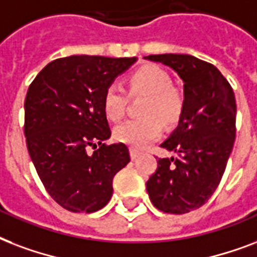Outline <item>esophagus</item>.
<instances>
[{"mask_svg":"<svg viewBox=\"0 0 257 257\" xmlns=\"http://www.w3.org/2000/svg\"><path fill=\"white\" fill-rule=\"evenodd\" d=\"M130 156H131V160H137L139 156H141V151L137 150V149H130Z\"/></svg>","mask_w":257,"mask_h":257,"instance_id":"esophagus-1","label":"esophagus"}]
</instances>
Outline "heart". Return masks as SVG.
Returning <instances> with one entry per match:
<instances>
[{
  "label": "heart",
  "instance_id": "b5f03b06",
  "mask_svg": "<svg viewBox=\"0 0 257 257\" xmlns=\"http://www.w3.org/2000/svg\"><path fill=\"white\" fill-rule=\"evenodd\" d=\"M127 89L131 96L145 95L142 115L115 127L114 138L133 149H143L162 134V122L173 126L180 122L185 111V95L173 85L172 76L158 65L145 64L127 76ZM126 91L118 84H110L103 95V110L110 120H119L126 111Z\"/></svg>",
  "mask_w": 257,
  "mask_h": 257
}]
</instances>
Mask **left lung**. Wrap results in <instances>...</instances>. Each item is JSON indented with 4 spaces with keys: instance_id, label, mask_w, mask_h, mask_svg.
<instances>
[{
    "instance_id": "obj_1",
    "label": "left lung",
    "mask_w": 257,
    "mask_h": 257,
    "mask_svg": "<svg viewBox=\"0 0 257 257\" xmlns=\"http://www.w3.org/2000/svg\"><path fill=\"white\" fill-rule=\"evenodd\" d=\"M184 81L185 111L161 147L176 158H160L146 182L150 201L165 213L198 209L217 189L236 138L233 89L213 64L190 55H150Z\"/></svg>"
}]
</instances>
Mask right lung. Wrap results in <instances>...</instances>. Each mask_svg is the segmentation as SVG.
Instances as JSON below:
<instances>
[{
    "instance_id": "right-lung-1",
    "label": "right lung",
    "mask_w": 257,
    "mask_h": 257,
    "mask_svg": "<svg viewBox=\"0 0 257 257\" xmlns=\"http://www.w3.org/2000/svg\"><path fill=\"white\" fill-rule=\"evenodd\" d=\"M135 61L87 55L56 59L28 88L24 134L29 156L49 196L69 212L106 206L115 174L130 162L126 145L104 143L111 130L103 95Z\"/></svg>"
}]
</instances>
